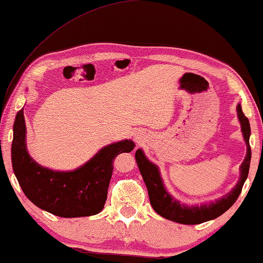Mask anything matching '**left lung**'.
I'll return each instance as SVG.
<instances>
[{
    "label": "left lung",
    "mask_w": 263,
    "mask_h": 263,
    "mask_svg": "<svg viewBox=\"0 0 263 263\" xmlns=\"http://www.w3.org/2000/svg\"><path fill=\"white\" fill-rule=\"evenodd\" d=\"M237 114H238L240 125H242V133L247 143V156L243 164L240 165V177L238 179V183L231 192L222 196L221 199L214 201V202L203 203L201 206H185V204L178 202L165 190L163 181H161L159 175V170H158L156 165L147 159L141 149L136 151L135 159L140 172L142 175L143 181H145L147 190H148L149 202L158 214L168 219V220L179 222V224L196 225L220 217L222 213H225L236 202L240 192H242L248 174H249L251 159V148L249 145L250 124L249 120L243 114L240 104L237 106Z\"/></svg>",
    "instance_id": "left-lung-1"
}]
</instances>
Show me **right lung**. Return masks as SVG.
Here are the masks:
<instances>
[{
  "label": "right lung",
  "mask_w": 263,
  "mask_h": 263,
  "mask_svg": "<svg viewBox=\"0 0 263 263\" xmlns=\"http://www.w3.org/2000/svg\"><path fill=\"white\" fill-rule=\"evenodd\" d=\"M13 132V170L24 194L37 207L62 218L98 214L107 197L114 159L135 146L130 140L112 143L77 170L61 172L41 166L28 154L24 109L16 114Z\"/></svg>",
  "instance_id": "1"
}]
</instances>
